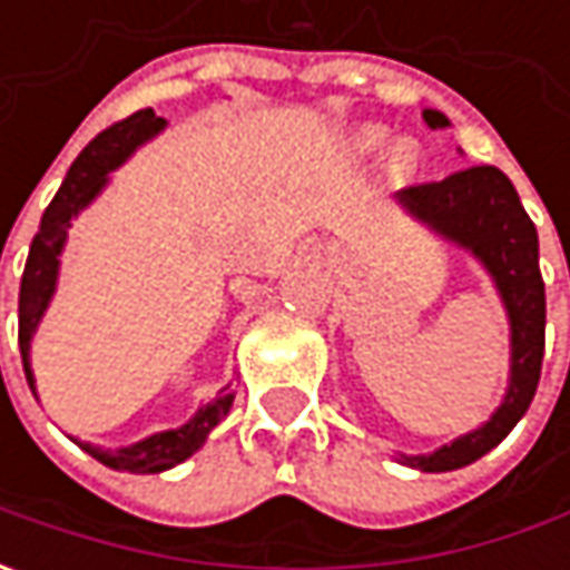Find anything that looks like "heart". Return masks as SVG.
I'll return each mask as SVG.
<instances>
[{
	"instance_id": "obj_1",
	"label": "heart",
	"mask_w": 570,
	"mask_h": 570,
	"mask_svg": "<svg viewBox=\"0 0 570 570\" xmlns=\"http://www.w3.org/2000/svg\"><path fill=\"white\" fill-rule=\"evenodd\" d=\"M386 142H390V129L386 126L364 122V126H358L348 136V151L355 158H374V155H381L383 148H386ZM419 167H422V148L412 139H403V142H396L386 151V170L393 177H400V180H409L412 174H419Z\"/></svg>"
}]
</instances>
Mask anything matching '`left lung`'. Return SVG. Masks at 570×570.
<instances>
[{
  "label": "left lung",
  "instance_id": "obj_1",
  "mask_svg": "<svg viewBox=\"0 0 570 570\" xmlns=\"http://www.w3.org/2000/svg\"><path fill=\"white\" fill-rule=\"evenodd\" d=\"M431 129H448L441 110H422ZM396 206L434 237L466 250L489 273L504 304L511 330V367L501 403L489 422L453 438L444 448L396 460L422 472L463 470L494 450L527 415L537 396L542 348H546V285L539 273L537 225L520 206L514 184L489 165L466 167L441 184L409 187L396 193Z\"/></svg>",
  "mask_w": 570,
  "mask_h": 570
}]
</instances>
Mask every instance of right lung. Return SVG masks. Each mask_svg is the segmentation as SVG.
I'll return each mask as SVG.
<instances>
[{
	"mask_svg": "<svg viewBox=\"0 0 570 570\" xmlns=\"http://www.w3.org/2000/svg\"><path fill=\"white\" fill-rule=\"evenodd\" d=\"M167 120L155 117L151 107H145L139 114L126 117L122 122H114L110 129H104L98 139L85 145V151L78 155L62 187L53 196V203L47 206L43 218H40V230L33 234L31 253L24 263V275H21V292H18V345H21V364H24V377L28 386L37 396V381L31 371V342L40 320L47 314L50 301L56 295V282H59V266H62V250L69 240V228L85 208L98 199L100 193L110 184V174L120 165H126L136 148H142L145 142H151L158 132H165ZM230 386V383H228ZM228 386L196 409V415L189 419L187 425L167 428V431H155L142 441L129 444V448L107 450L91 444V441H76L85 453H91L98 463L120 472H165L174 470L177 463L189 460L196 450L206 444V438L212 434V428L218 422H225V415L230 412L234 393Z\"/></svg>",
	"mask_w": 570,
	"mask_h": 570,
	"instance_id": "add662e5",
	"label": "right lung"
}]
</instances>
